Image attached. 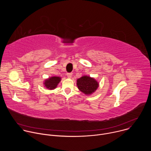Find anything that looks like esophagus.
<instances>
[{"label":"esophagus","mask_w":151,"mask_h":151,"mask_svg":"<svg viewBox=\"0 0 151 151\" xmlns=\"http://www.w3.org/2000/svg\"><path fill=\"white\" fill-rule=\"evenodd\" d=\"M72 75H73L72 73H67V76L68 78H71L72 76Z\"/></svg>","instance_id":"obj_1"}]
</instances>
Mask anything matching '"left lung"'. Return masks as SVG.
I'll list each match as a JSON object with an SVG mask.
<instances>
[{
	"label": "left lung",
	"instance_id": "obj_1",
	"mask_svg": "<svg viewBox=\"0 0 151 151\" xmlns=\"http://www.w3.org/2000/svg\"><path fill=\"white\" fill-rule=\"evenodd\" d=\"M76 85L78 89L86 95L91 94L99 87L98 82L93 78L88 76H83L78 79Z\"/></svg>",
	"mask_w": 151,
	"mask_h": 151
}]
</instances>
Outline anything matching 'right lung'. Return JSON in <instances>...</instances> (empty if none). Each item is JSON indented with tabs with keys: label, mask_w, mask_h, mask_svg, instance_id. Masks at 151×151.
I'll return each mask as SVG.
<instances>
[{
	"label": "right lung",
	"mask_w": 151,
	"mask_h": 151,
	"mask_svg": "<svg viewBox=\"0 0 151 151\" xmlns=\"http://www.w3.org/2000/svg\"><path fill=\"white\" fill-rule=\"evenodd\" d=\"M60 81L61 78L58 76H52L45 79L44 84L46 88H48V90H54L57 87Z\"/></svg>",
	"instance_id": "obj_1"
}]
</instances>
